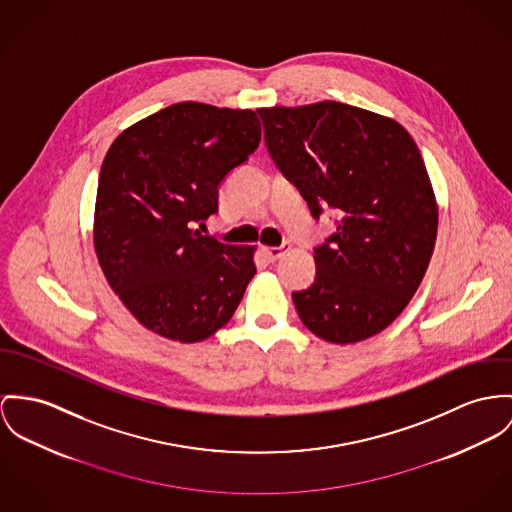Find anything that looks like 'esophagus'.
Returning <instances> with one entry per match:
<instances>
[{
  "label": "esophagus",
  "instance_id": "esophagus-1",
  "mask_svg": "<svg viewBox=\"0 0 512 512\" xmlns=\"http://www.w3.org/2000/svg\"><path fill=\"white\" fill-rule=\"evenodd\" d=\"M290 251V243H282L280 247H261V253H263V257L267 259V261H271V263H275L278 261L284 253H288Z\"/></svg>",
  "mask_w": 512,
  "mask_h": 512
}]
</instances>
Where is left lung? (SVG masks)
<instances>
[{
	"instance_id": "8db88e82",
	"label": "left lung",
	"mask_w": 512,
	"mask_h": 512,
	"mask_svg": "<svg viewBox=\"0 0 512 512\" xmlns=\"http://www.w3.org/2000/svg\"><path fill=\"white\" fill-rule=\"evenodd\" d=\"M257 113L271 158L315 220L337 214V232L314 249V284L292 292L302 323L337 345L380 333L417 292L436 241L415 140L394 118L337 101Z\"/></svg>"
}]
</instances>
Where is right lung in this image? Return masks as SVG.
Wrapping results in <instances>:
<instances>
[{"instance_id": "obj_1", "label": "right lung", "mask_w": 512, "mask_h": 512, "mask_svg": "<svg viewBox=\"0 0 512 512\" xmlns=\"http://www.w3.org/2000/svg\"><path fill=\"white\" fill-rule=\"evenodd\" d=\"M249 109L175 103L126 128L103 159L93 243L107 282L146 329L179 343L214 335L257 273L255 247L195 230L257 150Z\"/></svg>"}]
</instances>
